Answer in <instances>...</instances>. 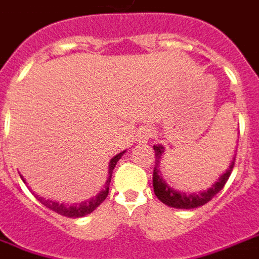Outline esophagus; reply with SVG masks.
<instances>
[{
	"label": "esophagus",
	"mask_w": 259,
	"mask_h": 259,
	"mask_svg": "<svg viewBox=\"0 0 259 259\" xmlns=\"http://www.w3.org/2000/svg\"><path fill=\"white\" fill-rule=\"evenodd\" d=\"M149 138H150V132H149L147 129L140 130V132L138 133L139 142H146V140H149Z\"/></svg>",
	"instance_id": "34e87169"
}]
</instances>
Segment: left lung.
<instances>
[{
    "label": "left lung",
    "instance_id": "8db88e82",
    "mask_svg": "<svg viewBox=\"0 0 259 259\" xmlns=\"http://www.w3.org/2000/svg\"><path fill=\"white\" fill-rule=\"evenodd\" d=\"M155 169H153V191L155 195L157 196V199L160 202H163L165 205L170 206V208H176V209H193L202 206L218 193L225 183L229 179V175L232 172L234 167V162H235V156L232 159V162L229 163L227 167V170L219 176L217 179V182L213 183L210 188H208L206 191H202L199 193H185V192H179L174 189L170 185H167L163 176H162V170H160V160L162 156L165 153V147L162 145H155Z\"/></svg>",
    "mask_w": 259,
    "mask_h": 259
}]
</instances>
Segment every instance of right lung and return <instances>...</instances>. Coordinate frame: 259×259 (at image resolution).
Listing matches in <instances>:
<instances>
[{"mask_svg": "<svg viewBox=\"0 0 259 259\" xmlns=\"http://www.w3.org/2000/svg\"><path fill=\"white\" fill-rule=\"evenodd\" d=\"M123 153H126V150H123L120 153H117L116 156L112 157V160L109 162V175H107V181L104 183V186H103V189L96 196L93 198H90V199H87L84 202H80V203H73V205H68V203H64V202H57V201H51V199H46V198H42L40 195H37V193H34V196L38 199V201L44 205V206H47L49 209L54 210V212H57L60 215H63V217H67V218H81V217H85V215H89V213H92L100 203H102L106 198H107V195H109V185L112 182V174H113V169H114V166L116 163L119 162V159L123 156ZM21 179L25 182V179H24L23 176H21Z\"/></svg>", "mask_w": 259, "mask_h": 259, "instance_id": "add662e5", "label": "right lung"}]
</instances>
